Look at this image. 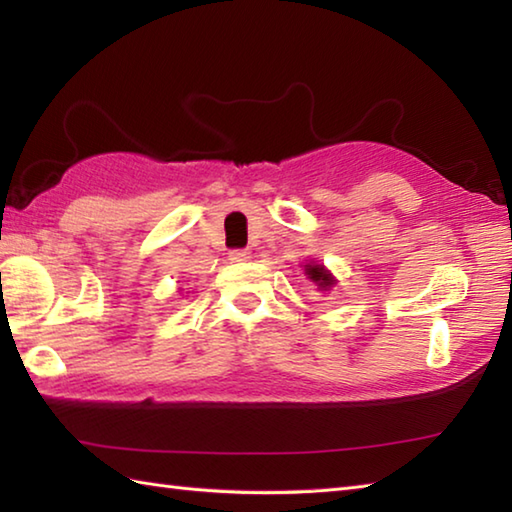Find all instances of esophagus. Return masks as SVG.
I'll list each match as a JSON object with an SVG mask.
<instances>
[{
	"label": "esophagus",
	"mask_w": 512,
	"mask_h": 512,
	"mask_svg": "<svg viewBox=\"0 0 512 512\" xmlns=\"http://www.w3.org/2000/svg\"><path fill=\"white\" fill-rule=\"evenodd\" d=\"M249 258H252V254H249L247 249H234V252L229 254V260H231V263H247Z\"/></svg>",
	"instance_id": "34e87169"
}]
</instances>
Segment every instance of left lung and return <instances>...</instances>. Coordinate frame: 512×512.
I'll list each match as a JSON object with an SVG mask.
<instances>
[{
  "instance_id": "1",
  "label": "left lung",
  "mask_w": 512,
  "mask_h": 512,
  "mask_svg": "<svg viewBox=\"0 0 512 512\" xmlns=\"http://www.w3.org/2000/svg\"><path fill=\"white\" fill-rule=\"evenodd\" d=\"M303 269H305V276L310 278V281L316 285L318 292H323V294H330L332 287L339 283L334 278V274L330 272V269L318 263V260H307V263L303 265Z\"/></svg>"
}]
</instances>
